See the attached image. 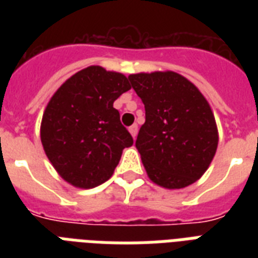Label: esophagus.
<instances>
[{
    "label": "esophagus",
    "instance_id": "1",
    "mask_svg": "<svg viewBox=\"0 0 258 258\" xmlns=\"http://www.w3.org/2000/svg\"><path fill=\"white\" fill-rule=\"evenodd\" d=\"M130 133H131V135H133L134 138H137L138 135V124H133L131 127H130Z\"/></svg>",
    "mask_w": 258,
    "mask_h": 258
}]
</instances>
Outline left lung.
Masks as SVG:
<instances>
[{"label": "left lung", "instance_id": "obj_1", "mask_svg": "<svg viewBox=\"0 0 258 258\" xmlns=\"http://www.w3.org/2000/svg\"><path fill=\"white\" fill-rule=\"evenodd\" d=\"M146 109L137 146L150 179L166 188L194 183L214 158L218 133L210 105L175 72L130 75Z\"/></svg>", "mask_w": 258, "mask_h": 258}]
</instances>
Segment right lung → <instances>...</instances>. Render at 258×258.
Returning a JSON list of instances; mask_svg holds the SVG:
<instances>
[{"label":"right lung","mask_w":258,"mask_h":258,"mask_svg":"<svg viewBox=\"0 0 258 258\" xmlns=\"http://www.w3.org/2000/svg\"><path fill=\"white\" fill-rule=\"evenodd\" d=\"M131 88L124 75L88 67L56 91L42 115L41 142L60 175L76 187L104 183L134 139L113 101Z\"/></svg>","instance_id":"1"}]
</instances>
